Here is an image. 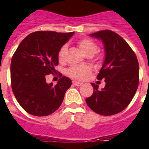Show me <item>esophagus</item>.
Listing matches in <instances>:
<instances>
[{
	"mask_svg": "<svg viewBox=\"0 0 149 149\" xmlns=\"http://www.w3.org/2000/svg\"><path fill=\"white\" fill-rule=\"evenodd\" d=\"M72 84H73V85H75L76 86H81L82 84H83V83H81V82H79V81H72Z\"/></svg>",
	"mask_w": 149,
	"mask_h": 149,
	"instance_id": "1",
	"label": "esophagus"
}]
</instances>
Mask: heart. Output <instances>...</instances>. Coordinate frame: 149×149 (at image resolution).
Instances as JSON below:
<instances>
[{"instance_id":"b5f03b06","label":"heart","mask_w":149,"mask_h":149,"mask_svg":"<svg viewBox=\"0 0 149 149\" xmlns=\"http://www.w3.org/2000/svg\"><path fill=\"white\" fill-rule=\"evenodd\" d=\"M77 45L79 49L86 57H92L97 52V45L93 41L89 38H82L78 41ZM67 51L66 45H63L58 51V58L60 62H63L65 58ZM91 70L87 66H72L68 70V75L75 79H83L90 72Z\"/></svg>"}]
</instances>
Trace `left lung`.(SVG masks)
I'll list each match as a JSON object with an SVG mask.
<instances>
[{
	"label": "left lung",
	"instance_id": "left-lung-1",
	"mask_svg": "<svg viewBox=\"0 0 149 149\" xmlns=\"http://www.w3.org/2000/svg\"><path fill=\"white\" fill-rule=\"evenodd\" d=\"M104 45L105 58L97 75L106 85L91 84L93 93L86 102L90 108L104 116L113 115L125 110L136 93L139 82V65L135 54L128 44L115 32L100 31L90 35Z\"/></svg>",
	"mask_w": 149,
	"mask_h": 149
}]
</instances>
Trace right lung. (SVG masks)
<instances>
[{
  "label": "right lung",
  "instance_id": "1",
  "mask_svg": "<svg viewBox=\"0 0 149 149\" xmlns=\"http://www.w3.org/2000/svg\"><path fill=\"white\" fill-rule=\"evenodd\" d=\"M74 32L36 31L24 38L13 55L10 80L13 93L24 111L35 116H47L60 107L72 85L63 77L56 85L47 84L45 77L55 72L58 53Z\"/></svg>",
  "mask_w": 149,
  "mask_h": 149
}]
</instances>
